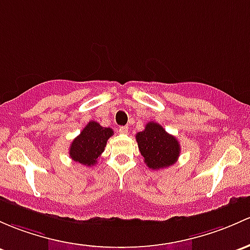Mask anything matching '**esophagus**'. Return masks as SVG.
<instances>
[{
  "label": "esophagus",
  "instance_id": "1",
  "mask_svg": "<svg viewBox=\"0 0 250 250\" xmlns=\"http://www.w3.org/2000/svg\"><path fill=\"white\" fill-rule=\"evenodd\" d=\"M118 132H120L121 134H127L128 133V127H127V125H123V127H120Z\"/></svg>",
  "mask_w": 250,
  "mask_h": 250
}]
</instances>
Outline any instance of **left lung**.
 <instances>
[{
  "mask_svg": "<svg viewBox=\"0 0 250 250\" xmlns=\"http://www.w3.org/2000/svg\"><path fill=\"white\" fill-rule=\"evenodd\" d=\"M136 141L146 165L152 170L164 169L175 164L180 156L178 140L165 132L159 123H147L145 129L136 134Z\"/></svg>",
  "mask_w": 250,
  "mask_h": 250,
  "instance_id": "1",
  "label": "left lung"
}]
</instances>
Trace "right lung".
Segmentation results:
<instances>
[{
  "label": "right lung",
  "instance_id": "obj_1",
  "mask_svg": "<svg viewBox=\"0 0 250 250\" xmlns=\"http://www.w3.org/2000/svg\"><path fill=\"white\" fill-rule=\"evenodd\" d=\"M112 134L114 132L111 128L102 127L96 121H90L80 135L70 144V158L86 167L94 165L104 152L106 141Z\"/></svg>",
  "mask_w": 250,
  "mask_h": 250
}]
</instances>
